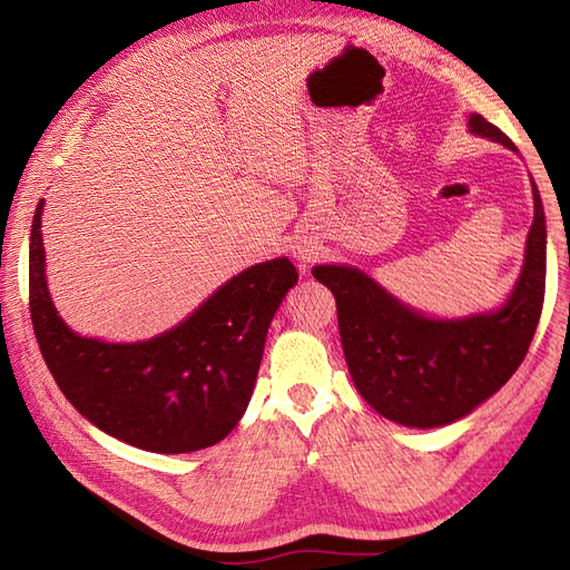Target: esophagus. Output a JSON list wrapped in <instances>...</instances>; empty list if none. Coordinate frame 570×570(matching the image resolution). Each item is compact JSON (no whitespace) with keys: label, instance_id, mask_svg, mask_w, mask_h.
I'll use <instances>...</instances> for the list:
<instances>
[{"label":"esophagus","instance_id":"esophagus-1","mask_svg":"<svg viewBox=\"0 0 570 570\" xmlns=\"http://www.w3.org/2000/svg\"><path fill=\"white\" fill-rule=\"evenodd\" d=\"M292 256L297 258L302 268H306V264H312L314 258L318 256V249H316V247H312V245L302 243V245H295V247H292Z\"/></svg>","mask_w":570,"mask_h":570}]
</instances>
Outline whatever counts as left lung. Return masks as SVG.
I'll return each mask as SVG.
<instances>
[{"label":"left lung","mask_w":570,"mask_h":570,"mask_svg":"<svg viewBox=\"0 0 570 570\" xmlns=\"http://www.w3.org/2000/svg\"><path fill=\"white\" fill-rule=\"evenodd\" d=\"M469 132L519 151L480 114ZM532 180V178H530ZM534 218L523 266L504 304L469 316L419 312L350 264H321L312 273L335 295L350 375L364 400L404 428H442L469 416L507 385L538 327L547 275V220L532 180Z\"/></svg>","instance_id":"obj_1"}]
</instances>
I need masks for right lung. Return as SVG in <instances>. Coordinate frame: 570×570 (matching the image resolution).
<instances>
[{
	"instance_id": "1",
	"label": "right lung",
	"mask_w": 570,
	"mask_h": 570,
	"mask_svg": "<svg viewBox=\"0 0 570 570\" xmlns=\"http://www.w3.org/2000/svg\"><path fill=\"white\" fill-rule=\"evenodd\" d=\"M40 199L30 228V318L59 390L101 433L157 454L199 452L243 419L273 314L299 273L287 256L254 264L178 325L137 342L78 335L47 287Z\"/></svg>"
}]
</instances>
